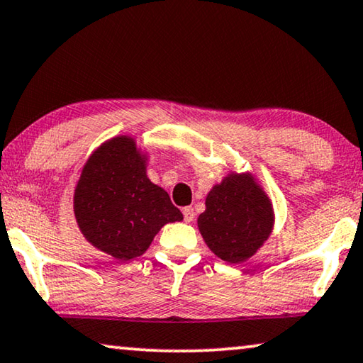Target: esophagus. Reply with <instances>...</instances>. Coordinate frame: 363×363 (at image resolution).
I'll use <instances>...</instances> for the list:
<instances>
[{"label": "esophagus", "mask_w": 363, "mask_h": 363, "mask_svg": "<svg viewBox=\"0 0 363 363\" xmlns=\"http://www.w3.org/2000/svg\"><path fill=\"white\" fill-rule=\"evenodd\" d=\"M183 217H185V222H191L194 219V211L191 206H186V208H183Z\"/></svg>", "instance_id": "1"}]
</instances>
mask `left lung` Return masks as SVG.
Returning a JSON list of instances; mask_svg holds the SVG:
<instances>
[{"mask_svg": "<svg viewBox=\"0 0 363 363\" xmlns=\"http://www.w3.org/2000/svg\"><path fill=\"white\" fill-rule=\"evenodd\" d=\"M274 225L271 199L252 174H228L206 198L198 217L204 242L227 263H243L263 247Z\"/></svg>", "mask_w": 363, "mask_h": 363, "instance_id": "left-lung-1", "label": "left lung"}]
</instances>
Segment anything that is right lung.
<instances>
[{
  "label": "right lung",
  "instance_id": "add662e5",
  "mask_svg": "<svg viewBox=\"0 0 363 363\" xmlns=\"http://www.w3.org/2000/svg\"><path fill=\"white\" fill-rule=\"evenodd\" d=\"M147 152L131 136L105 141L74 189V216L89 243L116 259L141 256L160 228L183 220L164 188L147 178Z\"/></svg>",
  "mask_w": 363,
  "mask_h": 363
}]
</instances>
